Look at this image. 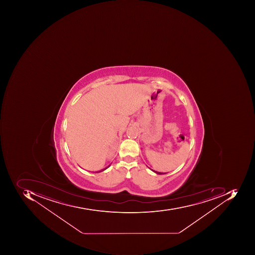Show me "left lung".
Segmentation results:
<instances>
[{"label": "left lung", "instance_id": "left-lung-1", "mask_svg": "<svg viewBox=\"0 0 255 255\" xmlns=\"http://www.w3.org/2000/svg\"><path fill=\"white\" fill-rule=\"evenodd\" d=\"M151 169V168H150ZM152 172H155V173H156L157 175H164V174H166L165 172H156V171H154L153 169H151Z\"/></svg>", "mask_w": 255, "mask_h": 255}]
</instances>
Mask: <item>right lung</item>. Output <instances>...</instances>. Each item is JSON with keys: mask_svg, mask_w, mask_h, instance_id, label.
<instances>
[{"mask_svg": "<svg viewBox=\"0 0 255 255\" xmlns=\"http://www.w3.org/2000/svg\"><path fill=\"white\" fill-rule=\"evenodd\" d=\"M110 165H109V166H107V168H104V169L100 170V171H97V172H96V173H99V172H103V171H104V170L107 169V168H108L109 167H110Z\"/></svg>", "mask_w": 255, "mask_h": 255, "instance_id": "1", "label": "right lung"}]
</instances>
